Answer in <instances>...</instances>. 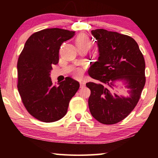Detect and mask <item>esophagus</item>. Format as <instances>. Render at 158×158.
<instances>
[{"label":"esophagus","instance_id":"1","mask_svg":"<svg viewBox=\"0 0 158 158\" xmlns=\"http://www.w3.org/2000/svg\"><path fill=\"white\" fill-rule=\"evenodd\" d=\"M85 82H84V81H80V87H81V88L84 87V86H85Z\"/></svg>","mask_w":158,"mask_h":158}]
</instances>
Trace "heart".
<instances>
[{
    "label": "heart",
    "mask_w": 158,
    "mask_h": 158,
    "mask_svg": "<svg viewBox=\"0 0 158 158\" xmlns=\"http://www.w3.org/2000/svg\"><path fill=\"white\" fill-rule=\"evenodd\" d=\"M75 44L77 49H84L85 50H89L91 47V41L89 37L84 33H80L77 36L75 40ZM73 76L75 78L79 79L82 75L81 70L79 69H76L73 71Z\"/></svg>",
    "instance_id": "obj_1"
}]
</instances>
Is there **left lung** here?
<instances>
[{
  "instance_id": "8db88e82",
  "label": "left lung",
  "mask_w": 158,
  "mask_h": 158,
  "mask_svg": "<svg viewBox=\"0 0 158 158\" xmlns=\"http://www.w3.org/2000/svg\"><path fill=\"white\" fill-rule=\"evenodd\" d=\"M91 33L97 40L100 56L89 69L95 81L85 84L90 90L89 109L101 123L116 124L125 118L139 100L146 83L145 60L132 37L102 28ZM119 79L128 84L129 97L112 95L113 82Z\"/></svg>"
}]
</instances>
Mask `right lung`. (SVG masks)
Segmentation results:
<instances>
[{
  "instance_id": "obj_1",
  "label": "right lung",
  "mask_w": 158,
  "mask_h": 158,
  "mask_svg": "<svg viewBox=\"0 0 158 158\" xmlns=\"http://www.w3.org/2000/svg\"><path fill=\"white\" fill-rule=\"evenodd\" d=\"M74 33L58 28L37 31L29 37L19 57L17 88L21 101L28 113L40 121L62 118L79 88V82L70 77L55 86L49 77L52 65L59 60L61 44Z\"/></svg>"
}]
</instances>
